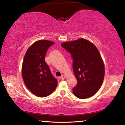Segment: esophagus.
Returning a JSON list of instances; mask_svg holds the SVG:
<instances>
[{
    "mask_svg": "<svg viewBox=\"0 0 125 125\" xmlns=\"http://www.w3.org/2000/svg\"><path fill=\"white\" fill-rule=\"evenodd\" d=\"M65 79V76L64 75H62L61 76V79L62 80H64Z\"/></svg>",
    "mask_w": 125,
    "mask_h": 125,
    "instance_id": "esophagus-1",
    "label": "esophagus"
}]
</instances>
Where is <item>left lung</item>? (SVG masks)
<instances>
[{"instance_id": "1", "label": "left lung", "mask_w": 125, "mask_h": 125, "mask_svg": "<svg viewBox=\"0 0 125 125\" xmlns=\"http://www.w3.org/2000/svg\"><path fill=\"white\" fill-rule=\"evenodd\" d=\"M61 46L73 59L72 67L77 80L73 88L74 95L83 99L93 96L102 86L105 73L103 61L97 48L83 38L63 42Z\"/></svg>"}]
</instances>
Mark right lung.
<instances>
[{
  "label": "right lung",
  "instance_id": "right-lung-1",
  "mask_svg": "<svg viewBox=\"0 0 125 125\" xmlns=\"http://www.w3.org/2000/svg\"><path fill=\"white\" fill-rule=\"evenodd\" d=\"M52 41L40 40L29 48L22 63V74L26 86L37 96L46 97L57 86V80L52 74L45 57Z\"/></svg>",
  "mask_w": 125,
  "mask_h": 125
}]
</instances>
